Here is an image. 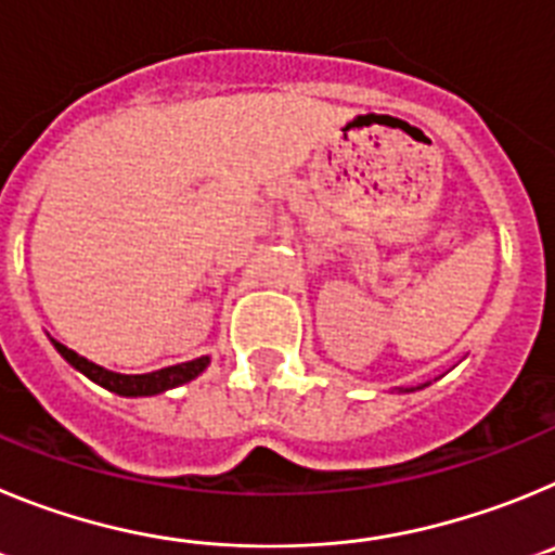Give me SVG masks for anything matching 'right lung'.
<instances>
[{
  "instance_id": "obj_1",
  "label": "right lung",
  "mask_w": 555,
  "mask_h": 555,
  "mask_svg": "<svg viewBox=\"0 0 555 555\" xmlns=\"http://www.w3.org/2000/svg\"><path fill=\"white\" fill-rule=\"evenodd\" d=\"M52 345H55V350L61 352V356L66 358L68 364L75 366V370H80L82 375L91 377L94 384L105 386L107 391H116V395L121 397L160 395V391L175 389V386H183L189 384V380H194V377L210 364V358L203 356V358H194V361H185V364L166 366V370H158V372H146V375H119V372H111L105 370V366L94 364V361H88V358L77 356L75 350H68L66 345L55 341V338H52Z\"/></svg>"
}]
</instances>
